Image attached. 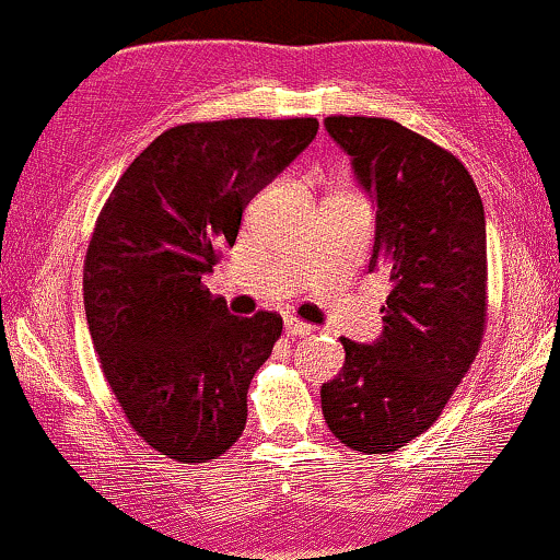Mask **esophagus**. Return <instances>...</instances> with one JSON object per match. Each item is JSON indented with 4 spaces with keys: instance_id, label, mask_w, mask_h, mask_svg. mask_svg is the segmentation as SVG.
Returning a JSON list of instances; mask_svg holds the SVG:
<instances>
[{
    "instance_id": "1",
    "label": "esophagus",
    "mask_w": 560,
    "mask_h": 560,
    "mask_svg": "<svg viewBox=\"0 0 560 560\" xmlns=\"http://www.w3.org/2000/svg\"><path fill=\"white\" fill-rule=\"evenodd\" d=\"M284 328L289 336H310V332H313V325L300 320V317H294V315L284 317Z\"/></svg>"
}]
</instances>
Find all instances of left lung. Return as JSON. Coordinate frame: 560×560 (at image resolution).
I'll list each match as a JSON object with an SVG mask.
<instances>
[{"label":"left lung","instance_id":"obj_1","mask_svg":"<svg viewBox=\"0 0 560 560\" xmlns=\"http://www.w3.org/2000/svg\"><path fill=\"white\" fill-rule=\"evenodd\" d=\"M325 129L377 203L370 268L393 292L370 346L341 338L346 362L323 385L332 436L390 455L423 434L476 362L488 317L483 201L455 154L390 118L328 116Z\"/></svg>","mask_w":560,"mask_h":560}]
</instances>
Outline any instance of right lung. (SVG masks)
I'll list each match as a JSON object with an SVG mask.
<instances>
[{
  "mask_svg": "<svg viewBox=\"0 0 560 560\" xmlns=\"http://www.w3.org/2000/svg\"><path fill=\"white\" fill-rule=\"evenodd\" d=\"M317 133V118L180 124L126 167L84 256V313L131 429L175 463L237 442L247 387L281 315H230L203 273L237 240L243 209Z\"/></svg>",
  "mask_w": 560,
  "mask_h": 560,
  "instance_id": "obj_1",
  "label": "right lung"
}]
</instances>
